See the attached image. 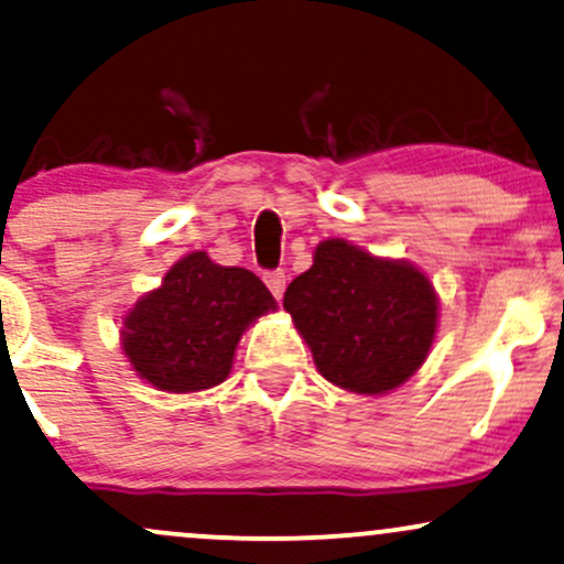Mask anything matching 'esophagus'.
I'll return each mask as SVG.
<instances>
[{"label": "esophagus", "instance_id": "obj_1", "mask_svg": "<svg viewBox=\"0 0 564 564\" xmlns=\"http://www.w3.org/2000/svg\"><path fill=\"white\" fill-rule=\"evenodd\" d=\"M264 283H268L270 294H273L275 300H281L283 289H286V273H283V270H270V273H264Z\"/></svg>", "mask_w": 564, "mask_h": 564}]
</instances>
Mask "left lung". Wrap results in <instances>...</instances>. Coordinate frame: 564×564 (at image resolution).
<instances>
[{
  "instance_id": "1",
  "label": "left lung",
  "mask_w": 564,
  "mask_h": 564,
  "mask_svg": "<svg viewBox=\"0 0 564 564\" xmlns=\"http://www.w3.org/2000/svg\"><path fill=\"white\" fill-rule=\"evenodd\" d=\"M283 307L332 384L381 394L416 373L437 332V294L408 262L328 238L296 275Z\"/></svg>"
}]
</instances>
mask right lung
<instances>
[{"instance_id": "obj_1", "label": "right lung", "mask_w": 564, "mask_h": 564, "mask_svg": "<svg viewBox=\"0 0 564 564\" xmlns=\"http://www.w3.org/2000/svg\"><path fill=\"white\" fill-rule=\"evenodd\" d=\"M270 310L273 294L251 270L223 268L193 251L129 310L121 347L156 390H209L228 379L246 326Z\"/></svg>"}]
</instances>
